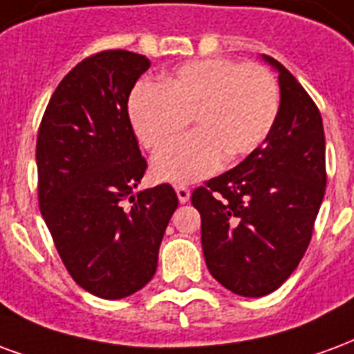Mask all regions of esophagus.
Here are the masks:
<instances>
[{"instance_id":"34e87169","label":"esophagus","mask_w":354,"mask_h":354,"mask_svg":"<svg viewBox=\"0 0 354 354\" xmlns=\"http://www.w3.org/2000/svg\"><path fill=\"white\" fill-rule=\"evenodd\" d=\"M175 192H177L180 203H187L190 200V188L185 187V185H175Z\"/></svg>"}]
</instances>
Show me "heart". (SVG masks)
Wrapping results in <instances>:
<instances>
[{
  "label": "heart",
  "instance_id": "1",
  "mask_svg": "<svg viewBox=\"0 0 354 354\" xmlns=\"http://www.w3.org/2000/svg\"><path fill=\"white\" fill-rule=\"evenodd\" d=\"M131 130L147 151H160L188 122L194 131L164 149L152 162L158 180L187 183L215 174L257 151L279 113V90L260 64L228 58L188 62L158 86L138 84L128 103Z\"/></svg>",
  "mask_w": 354,
  "mask_h": 354
}]
</instances>
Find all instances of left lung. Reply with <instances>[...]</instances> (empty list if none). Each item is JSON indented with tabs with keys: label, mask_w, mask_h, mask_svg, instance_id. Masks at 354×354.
I'll list each match as a JSON object with an SVG mask.
<instances>
[{
	"label": "left lung",
	"mask_w": 354,
	"mask_h": 354,
	"mask_svg": "<svg viewBox=\"0 0 354 354\" xmlns=\"http://www.w3.org/2000/svg\"><path fill=\"white\" fill-rule=\"evenodd\" d=\"M279 71L281 105L262 145L192 192L202 216L209 272L239 296L273 292L300 264L326 188L319 107L288 69Z\"/></svg>",
	"instance_id": "obj_1"
}]
</instances>
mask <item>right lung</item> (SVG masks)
<instances>
[{
	"label": "right lung",
	"instance_id": "obj_1",
	"mask_svg": "<svg viewBox=\"0 0 354 354\" xmlns=\"http://www.w3.org/2000/svg\"><path fill=\"white\" fill-rule=\"evenodd\" d=\"M149 68L143 54L120 48L84 58L54 90L37 133L41 215L75 283L105 300L152 279L179 205L167 183L136 192L147 160L128 97Z\"/></svg>",
	"mask_w": 354,
	"mask_h": 354
}]
</instances>
